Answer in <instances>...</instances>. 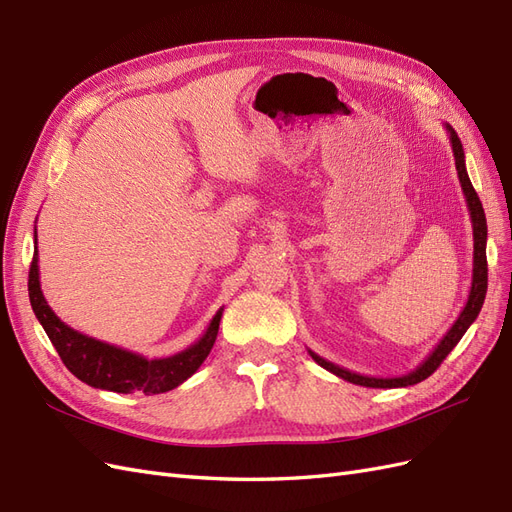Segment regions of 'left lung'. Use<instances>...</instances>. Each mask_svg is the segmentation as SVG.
Masks as SVG:
<instances>
[{"instance_id": "1", "label": "left lung", "mask_w": 512, "mask_h": 512, "mask_svg": "<svg viewBox=\"0 0 512 512\" xmlns=\"http://www.w3.org/2000/svg\"><path fill=\"white\" fill-rule=\"evenodd\" d=\"M446 132H448V141H451L453 147V156H455V166H457V175H459V183L463 196H466L468 203V211H470V220H472V235H474V262H472V286H470V294L466 307L461 309L459 318L453 322V327L446 331V335L440 339L438 346L429 352L427 359L418 365L416 369H412L410 374L406 376H395V378H376V376H363L356 374V371H350L346 367H339L327 359H322L316 352L307 350L312 359L324 367L331 374H335L337 378H342L346 382L359 384V386H369V389H401V386H412L423 382L425 378H429L433 371L440 367V363L446 359L448 352H451L459 339L463 337L470 329V324L476 320V316L480 314V307L485 303V294H487V220H485V211L483 205H480V198L472 188V181L468 177L466 170V156H463V147L457 132L446 123Z\"/></svg>"}]
</instances>
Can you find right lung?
<instances>
[{
  "instance_id": "right-lung-1",
  "label": "right lung",
  "mask_w": 512,
  "mask_h": 512,
  "mask_svg": "<svg viewBox=\"0 0 512 512\" xmlns=\"http://www.w3.org/2000/svg\"><path fill=\"white\" fill-rule=\"evenodd\" d=\"M29 301L49 335L51 344L59 352L61 361L81 382L94 386V389L113 391V393H134L141 391L145 395H158L177 389L179 384L188 380L194 371L203 365L209 356L215 337H218L220 320L224 309L209 322L207 331L200 335L192 346L166 356V359H147V356L119 348L113 344L100 342L96 337L83 335L61 322L46 303L40 288V269H38V235L34 230V260L29 267Z\"/></svg>"
}]
</instances>
